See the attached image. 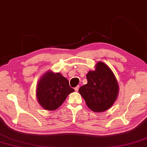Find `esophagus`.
Returning a JSON list of instances; mask_svg holds the SVG:
<instances>
[{"mask_svg":"<svg viewBox=\"0 0 147 147\" xmlns=\"http://www.w3.org/2000/svg\"><path fill=\"white\" fill-rule=\"evenodd\" d=\"M79 86H77L74 89H75V90H76V92H78V91L79 90Z\"/></svg>","mask_w":147,"mask_h":147,"instance_id":"1","label":"esophagus"}]
</instances>
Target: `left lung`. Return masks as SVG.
<instances>
[{
  "label": "left lung",
  "mask_w": 147,
  "mask_h": 147,
  "mask_svg": "<svg viewBox=\"0 0 147 147\" xmlns=\"http://www.w3.org/2000/svg\"><path fill=\"white\" fill-rule=\"evenodd\" d=\"M87 84L81 86L79 94L86 105L94 112L106 111L114 103L119 86L113 71L106 64L98 62L96 69L86 75Z\"/></svg>",
  "instance_id": "1"
}]
</instances>
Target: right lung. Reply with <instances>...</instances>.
I'll list each match as a JSON object with an SVG mask.
<instances>
[{"mask_svg":"<svg viewBox=\"0 0 147 147\" xmlns=\"http://www.w3.org/2000/svg\"><path fill=\"white\" fill-rule=\"evenodd\" d=\"M74 92L68 79L60 73L48 71L41 77L37 86V98L43 109L55 110L65 101L67 96Z\"/></svg>","mask_w":147,"mask_h":147,"instance_id":"obj_1","label":"right lung"}]
</instances>
